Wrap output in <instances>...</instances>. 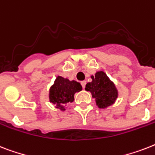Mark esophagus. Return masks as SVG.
<instances>
[{
  "label": "esophagus",
  "mask_w": 155,
  "mask_h": 155,
  "mask_svg": "<svg viewBox=\"0 0 155 155\" xmlns=\"http://www.w3.org/2000/svg\"><path fill=\"white\" fill-rule=\"evenodd\" d=\"M81 85L83 87V88H84L85 86H86V81H81Z\"/></svg>",
  "instance_id": "obj_1"
}]
</instances>
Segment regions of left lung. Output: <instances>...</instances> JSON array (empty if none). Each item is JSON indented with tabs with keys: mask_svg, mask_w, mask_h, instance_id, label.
<instances>
[{
	"mask_svg": "<svg viewBox=\"0 0 155 155\" xmlns=\"http://www.w3.org/2000/svg\"><path fill=\"white\" fill-rule=\"evenodd\" d=\"M91 78L92 81L86 84L85 90L91 93L98 107L104 109L114 104L118 98V90L107 74L99 71Z\"/></svg>",
	"mask_w": 155,
	"mask_h": 155,
	"instance_id": "obj_1",
	"label": "left lung"
}]
</instances>
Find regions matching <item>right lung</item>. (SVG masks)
<instances>
[{
    "mask_svg": "<svg viewBox=\"0 0 155 155\" xmlns=\"http://www.w3.org/2000/svg\"><path fill=\"white\" fill-rule=\"evenodd\" d=\"M82 90L81 84L75 80H69L62 76H57L49 89V101L56 104V107L65 110L67 104L74 101V95Z\"/></svg>",
    "mask_w": 155,
    "mask_h": 155,
    "instance_id": "add662e5",
    "label": "right lung"
}]
</instances>
